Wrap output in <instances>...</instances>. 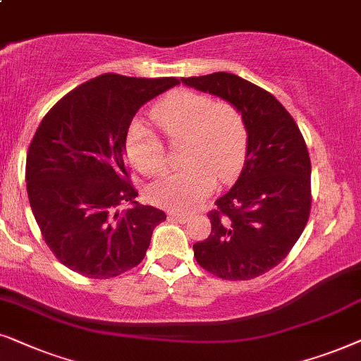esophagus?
<instances>
[{
  "label": "esophagus",
  "mask_w": 361,
  "mask_h": 361,
  "mask_svg": "<svg viewBox=\"0 0 361 361\" xmlns=\"http://www.w3.org/2000/svg\"><path fill=\"white\" fill-rule=\"evenodd\" d=\"M168 218H170V221H175V223H188V221H190V216L188 214L173 213V211H170V213H168Z\"/></svg>",
  "instance_id": "obj_1"
}]
</instances>
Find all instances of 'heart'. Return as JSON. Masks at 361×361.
Here are the masks:
<instances>
[{
	"label": "heart",
	"instance_id": "1",
	"mask_svg": "<svg viewBox=\"0 0 361 361\" xmlns=\"http://www.w3.org/2000/svg\"><path fill=\"white\" fill-rule=\"evenodd\" d=\"M152 118L171 143L185 142L181 160L186 166L148 185L150 203L190 211L213 193L218 178L224 185L236 180L246 160L247 127L234 105L193 90H178L153 107ZM125 152L143 175H157L165 168L163 143L143 122L130 127Z\"/></svg>",
	"mask_w": 361,
	"mask_h": 361
}]
</instances>
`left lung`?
<instances>
[{
	"label": "left lung",
	"mask_w": 361,
	"mask_h": 361,
	"mask_svg": "<svg viewBox=\"0 0 361 361\" xmlns=\"http://www.w3.org/2000/svg\"><path fill=\"white\" fill-rule=\"evenodd\" d=\"M183 84L234 105L247 127L244 168L208 214L211 234L193 244L206 271L249 281L276 267L300 238L310 214V157L295 120L279 100L229 72L181 77Z\"/></svg>",
	"instance_id": "left-lung-1"
}]
</instances>
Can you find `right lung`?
I'll use <instances>...</instances> for the list:
<instances>
[{
	"label": "right lung",
	"mask_w": 361,
	"mask_h": 361,
	"mask_svg": "<svg viewBox=\"0 0 361 361\" xmlns=\"http://www.w3.org/2000/svg\"><path fill=\"white\" fill-rule=\"evenodd\" d=\"M175 77L104 74L64 95L42 118L26 157V188L42 238L80 276L117 277L138 266L166 214L140 204L125 166L132 118ZM131 208L120 212V204Z\"/></svg>",
	"instance_id": "1"
}]
</instances>
